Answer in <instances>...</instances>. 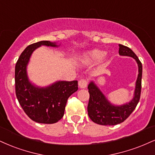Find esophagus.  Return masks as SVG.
Masks as SVG:
<instances>
[{
	"mask_svg": "<svg viewBox=\"0 0 155 155\" xmlns=\"http://www.w3.org/2000/svg\"><path fill=\"white\" fill-rule=\"evenodd\" d=\"M87 81L86 79H81L79 81V87L80 89H85L87 87Z\"/></svg>",
	"mask_w": 155,
	"mask_h": 155,
	"instance_id": "esophagus-1",
	"label": "esophagus"
}]
</instances>
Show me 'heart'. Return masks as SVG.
Returning a JSON list of instances; mask_svg holds the SVG:
<instances>
[{"instance_id": "1", "label": "heart", "mask_w": 155, "mask_h": 155, "mask_svg": "<svg viewBox=\"0 0 155 155\" xmlns=\"http://www.w3.org/2000/svg\"><path fill=\"white\" fill-rule=\"evenodd\" d=\"M104 53L98 49H93L86 52L81 58V62L84 64H92L104 59Z\"/></svg>"}]
</instances>
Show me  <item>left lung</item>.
<instances>
[{
    "instance_id": "left-lung-1",
    "label": "left lung",
    "mask_w": 155,
    "mask_h": 155,
    "mask_svg": "<svg viewBox=\"0 0 155 155\" xmlns=\"http://www.w3.org/2000/svg\"><path fill=\"white\" fill-rule=\"evenodd\" d=\"M119 55L121 56L131 57L137 61L139 74L136 81L134 97L131 101L123 105H114L107 100L94 81H90L88 85L89 100L87 111L91 120L97 124L113 126L124 122L134 110L140 99L142 76V65L141 61L129 48L120 44H119Z\"/></svg>"
}]
</instances>
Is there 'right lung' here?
Here are the masks:
<instances>
[{"label": "right lung", "instance_id": "obj_1", "mask_svg": "<svg viewBox=\"0 0 155 155\" xmlns=\"http://www.w3.org/2000/svg\"><path fill=\"white\" fill-rule=\"evenodd\" d=\"M42 45L58 48L61 45L43 40L27 46L15 66V88L18 101L29 118L52 124L63 118L68 98L78 90V81H57L46 87L31 82L27 74L28 63L33 52Z\"/></svg>", "mask_w": 155, "mask_h": 155}]
</instances>
